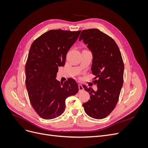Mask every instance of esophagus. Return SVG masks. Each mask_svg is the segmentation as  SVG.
Returning <instances> with one entry per match:
<instances>
[{
  "instance_id": "obj_1",
  "label": "esophagus",
  "mask_w": 148,
  "mask_h": 148,
  "mask_svg": "<svg viewBox=\"0 0 148 148\" xmlns=\"http://www.w3.org/2000/svg\"><path fill=\"white\" fill-rule=\"evenodd\" d=\"M78 88H79V91H83V89H84V88H83L82 85L80 84H78Z\"/></svg>"
}]
</instances>
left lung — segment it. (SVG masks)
<instances>
[{
  "mask_svg": "<svg viewBox=\"0 0 148 148\" xmlns=\"http://www.w3.org/2000/svg\"><path fill=\"white\" fill-rule=\"evenodd\" d=\"M81 40L92 53L91 71L97 88L95 91L83 85L90 95V99L83 106L89 117L102 119L112 112L119 100L123 83L122 55L114 40L97 29L83 30L79 38Z\"/></svg>",
  "mask_w": 148,
  "mask_h": 148,
  "instance_id": "obj_1",
  "label": "left lung"
}]
</instances>
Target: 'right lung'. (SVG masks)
I'll list each match as a JSON object with an SVG mask.
<instances>
[{
  "label": "right lung",
  "mask_w": 148,
  "mask_h": 148,
  "mask_svg": "<svg viewBox=\"0 0 148 148\" xmlns=\"http://www.w3.org/2000/svg\"><path fill=\"white\" fill-rule=\"evenodd\" d=\"M80 33L49 30L31 44L25 65L26 86L31 106L44 119L62 115L66 98L78 92V84L73 78L60 83L56 78L59 67L65 65L66 53Z\"/></svg>",
  "instance_id": "right-lung-1"
}]
</instances>
